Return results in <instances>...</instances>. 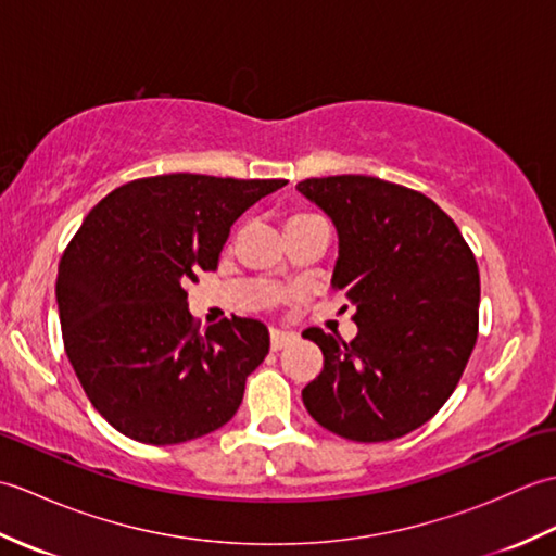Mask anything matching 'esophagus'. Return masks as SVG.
Returning a JSON list of instances; mask_svg holds the SVG:
<instances>
[{"instance_id":"34e87169","label":"esophagus","mask_w":556,"mask_h":556,"mask_svg":"<svg viewBox=\"0 0 556 556\" xmlns=\"http://www.w3.org/2000/svg\"><path fill=\"white\" fill-rule=\"evenodd\" d=\"M293 341H296V334L285 332V329H271V332H269V346H271V351L285 349V346L293 344Z\"/></svg>"}]
</instances>
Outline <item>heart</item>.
<instances>
[{
	"label": "heart",
	"mask_w": 556,
	"mask_h": 556,
	"mask_svg": "<svg viewBox=\"0 0 556 556\" xmlns=\"http://www.w3.org/2000/svg\"><path fill=\"white\" fill-rule=\"evenodd\" d=\"M301 217H311V212H293L289 219H301Z\"/></svg>",
	"instance_id": "obj_1"
}]
</instances>
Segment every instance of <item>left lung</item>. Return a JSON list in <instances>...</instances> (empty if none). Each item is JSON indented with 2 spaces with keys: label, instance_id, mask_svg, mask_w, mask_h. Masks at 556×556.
I'll return each mask as SVG.
<instances>
[{
  "label": "left lung",
  "instance_id": "1",
  "mask_svg": "<svg viewBox=\"0 0 556 556\" xmlns=\"http://www.w3.org/2000/svg\"><path fill=\"white\" fill-rule=\"evenodd\" d=\"M296 188L334 222L332 287L356 305L358 325L351 341L305 329L325 363L303 404L344 440H396L444 406L473 353L476 255L454 219L413 188L361 174Z\"/></svg>",
  "mask_w": 556,
  "mask_h": 556
}]
</instances>
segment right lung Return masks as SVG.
<instances>
[{
    "label": "right lung",
    "mask_w": 556,
    "mask_h": 556,
    "mask_svg": "<svg viewBox=\"0 0 556 556\" xmlns=\"http://www.w3.org/2000/svg\"><path fill=\"white\" fill-rule=\"evenodd\" d=\"M285 179L162 174L114 188L59 260L66 356L100 416L143 444H181L239 410L267 327L224 317L200 332L186 285L215 269L231 224Z\"/></svg>",
    "instance_id": "add662e5"
}]
</instances>
